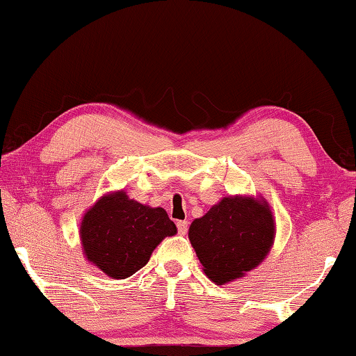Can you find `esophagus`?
<instances>
[{"label":"esophagus","instance_id":"obj_1","mask_svg":"<svg viewBox=\"0 0 356 356\" xmlns=\"http://www.w3.org/2000/svg\"><path fill=\"white\" fill-rule=\"evenodd\" d=\"M177 231H179V234H187V231H188V222H185V220H179L177 222Z\"/></svg>","mask_w":356,"mask_h":356}]
</instances>
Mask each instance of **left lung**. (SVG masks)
<instances>
[{
    "mask_svg": "<svg viewBox=\"0 0 356 356\" xmlns=\"http://www.w3.org/2000/svg\"><path fill=\"white\" fill-rule=\"evenodd\" d=\"M275 222L269 204L252 196H228L193 220L188 239L202 269L217 285L255 269L274 244Z\"/></svg>",
    "mask_w": 356,
    "mask_h": 356,
    "instance_id": "left-lung-1",
    "label": "left lung"
}]
</instances>
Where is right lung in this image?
<instances>
[{"label":"right lung","mask_w":356,"mask_h":356,"mask_svg":"<svg viewBox=\"0 0 356 356\" xmlns=\"http://www.w3.org/2000/svg\"><path fill=\"white\" fill-rule=\"evenodd\" d=\"M176 233L165 209L129 200L123 190L101 196L81 223L83 255L112 279L133 275L163 239Z\"/></svg>","instance_id":"add662e5"}]
</instances>
